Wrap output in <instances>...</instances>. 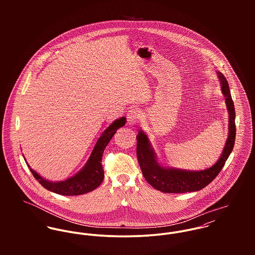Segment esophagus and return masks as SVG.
<instances>
[{
	"instance_id": "34e87169",
	"label": "esophagus",
	"mask_w": 255,
	"mask_h": 255,
	"mask_svg": "<svg viewBox=\"0 0 255 255\" xmlns=\"http://www.w3.org/2000/svg\"><path fill=\"white\" fill-rule=\"evenodd\" d=\"M127 118H128V123L129 125H134L138 122V120L140 118V111L136 108L128 110V112L127 114Z\"/></svg>"
}]
</instances>
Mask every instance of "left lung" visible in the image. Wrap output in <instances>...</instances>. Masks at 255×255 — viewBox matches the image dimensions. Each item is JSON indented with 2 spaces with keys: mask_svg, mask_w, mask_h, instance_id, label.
<instances>
[{
  "mask_svg": "<svg viewBox=\"0 0 255 255\" xmlns=\"http://www.w3.org/2000/svg\"><path fill=\"white\" fill-rule=\"evenodd\" d=\"M222 94L229 114L228 137L218 160L211 167L200 171H189L166 166L158 161V156L152 143L142 129L136 135V154L142 175L155 189L166 193L193 192L204 188L212 182L223 169L227 159L233 151L236 139V112L225 75L217 72Z\"/></svg>",
  "mask_w": 255,
  "mask_h": 255,
  "instance_id": "8db88e82",
  "label": "left lung"
}]
</instances>
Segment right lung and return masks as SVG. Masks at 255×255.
Returning <instances> with one entry per match:
<instances>
[{"mask_svg":"<svg viewBox=\"0 0 255 255\" xmlns=\"http://www.w3.org/2000/svg\"><path fill=\"white\" fill-rule=\"evenodd\" d=\"M126 117H121L120 119L114 121L98 138L85 165L76 174L65 181L52 182L46 180L45 178L41 177L36 171L31 169V167L27 164L25 158L24 160L34 178L46 189L61 195L73 196L85 194L97 188L101 184V182H103L104 171L101 164L102 154L118 128L124 127L126 125Z\"/></svg>","mask_w":255,"mask_h":255,"instance_id":"obj_1","label":"right lung"}]
</instances>
